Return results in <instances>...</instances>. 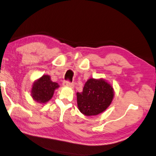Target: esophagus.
<instances>
[{"mask_svg":"<svg viewBox=\"0 0 156 156\" xmlns=\"http://www.w3.org/2000/svg\"><path fill=\"white\" fill-rule=\"evenodd\" d=\"M63 86H69V87H73L74 86V83L73 82H71L69 81V80H65V81L63 82Z\"/></svg>","mask_w":156,"mask_h":156,"instance_id":"esophagus-1","label":"esophagus"}]
</instances>
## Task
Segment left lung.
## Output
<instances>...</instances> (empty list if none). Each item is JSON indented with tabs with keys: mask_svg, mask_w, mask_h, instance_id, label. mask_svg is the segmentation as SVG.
<instances>
[{
	"mask_svg": "<svg viewBox=\"0 0 156 156\" xmlns=\"http://www.w3.org/2000/svg\"><path fill=\"white\" fill-rule=\"evenodd\" d=\"M114 96L112 86L102 79L90 78L82 92L77 93V103L80 112L86 116L97 115L111 104Z\"/></svg>",
	"mask_w": 156,
	"mask_h": 156,
	"instance_id": "1",
	"label": "left lung"
}]
</instances>
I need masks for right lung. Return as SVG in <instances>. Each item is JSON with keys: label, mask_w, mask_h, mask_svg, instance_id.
<instances>
[{"label": "right lung", "mask_w": 156, "mask_h": 156, "mask_svg": "<svg viewBox=\"0 0 156 156\" xmlns=\"http://www.w3.org/2000/svg\"><path fill=\"white\" fill-rule=\"evenodd\" d=\"M59 87V84L51 80L49 76L44 75L34 82L31 90L33 99L39 103H46L53 97L54 90Z\"/></svg>", "instance_id": "right-lung-1"}]
</instances>
